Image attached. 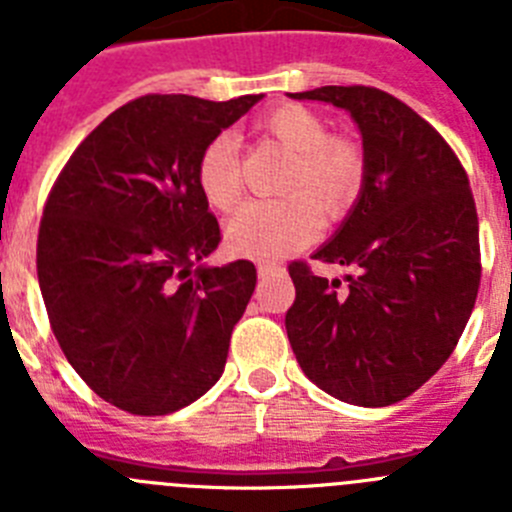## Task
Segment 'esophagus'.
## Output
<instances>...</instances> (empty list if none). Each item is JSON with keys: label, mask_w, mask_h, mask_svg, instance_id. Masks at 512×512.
Instances as JSON below:
<instances>
[{"label": "esophagus", "mask_w": 512, "mask_h": 512, "mask_svg": "<svg viewBox=\"0 0 512 512\" xmlns=\"http://www.w3.org/2000/svg\"><path fill=\"white\" fill-rule=\"evenodd\" d=\"M256 269H259V277L261 279H266V277H271V274H277V271H282V264H279V261H259V266H256Z\"/></svg>", "instance_id": "34e87169"}]
</instances>
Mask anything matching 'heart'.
<instances>
[{"mask_svg": "<svg viewBox=\"0 0 512 512\" xmlns=\"http://www.w3.org/2000/svg\"><path fill=\"white\" fill-rule=\"evenodd\" d=\"M259 130L292 153L282 200L248 202L225 225V241L241 256L274 259L310 243L323 228V212L338 215L354 200L364 158L346 138L328 133L323 117L302 104H279L259 117ZM197 187L215 210H233L243 197V169L230 135H217L197 161ZM319 201L315 203L311 197Z\"/></svg>", "mask_w": 512, "mask_h": 512, "instance_id": "b5f03b06", "label": "heart"}]
</instances>
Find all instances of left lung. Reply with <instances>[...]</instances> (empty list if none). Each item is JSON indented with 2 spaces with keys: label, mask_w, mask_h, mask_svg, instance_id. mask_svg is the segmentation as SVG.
<instances>
[{
  "label": "left lung",
  "mask_w": 512,
  "mask_h": 512,
  "mask_svg": "<svg viewBox=\"0 0 512 512\" xmlns=\"http://www.w3.org/2000/svg\"><path fill=\"white\" fill-rule=\"evenodd\" d=\"M341 107L364 146L354 207L312 253L354 266L348 287L289 264L287 336L323 392L361 408L405 400L446 364L479 289V223L464 166L405 102L374 87L289 94Z\"/></svg>",
  "instance_id": "1"
}]
</instances>
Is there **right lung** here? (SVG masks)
<instances>
[{
	"mask_svg": "<svg viewBox=\"0 0 512 512\" xmlns=\"http://www.w3.org/2000/svg\"><path fill=\"white\" fill-rule=\"evenodd\" d=\"M261 97L133 99L81 140L53 184L40 292L69 364L115 408L169 415L223 374L256 266L205 264L220 225L197 161Z\"/></svg>",
	"mask_w": 512,
	"mask_h": 512,
	"instance_id": "obj_1",
	"label": "right lung"
}]
</instances>
